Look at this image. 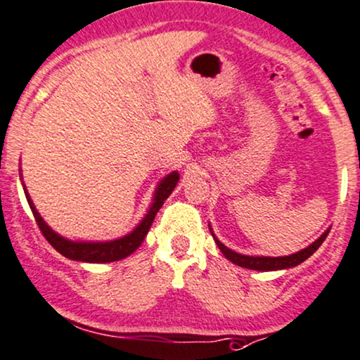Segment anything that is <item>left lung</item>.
Segmentation results:
<instances>
[{
    "label": "left lung",
    "instance_id": "left-lung-1",
    "mask_svg": "<svg viewBox=\"0 0 360 360\" xmlns=\"http://www.w3.org/2000/svg\"><path fill=\"white\" fill-rule=\"evenodd\" d=\"M210 231H211V235H213L216 245H218V248L221 250V253L229 259V262L235 263V265L243 266V268H248V270L275 271V270H285V268H293V266L300 265V263H304L307 258L311 257V255H314L315 251L319 250V246L323 243V240H326L327 235H328V231H330V229H327V231H323L322 235H320V236L317 238V240L314 241V243L307 246V248L297 251V253L288 255V257H250V255L236 253V251L229 250L228 246H224V245L221 243V241H219L218 238L214 236L213 228H211V224H210Z\"/></svg>",
    "mask_w": 360,
    "mask_h": 360
}]
</instances>
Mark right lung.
I'll list each match as a JSON object with an SVG mask.
<instances>
[{
	"instance_id": "right-lung-1",
	"label": "right lung",
	"mask_w": 360,
	"mask_h": 360,
	"mask_svg": "<svg viewBox=\"0 0 360 360\" xmlns=\"http://www.w3.org/2000/svg\"><path fill=\"white\" fill-rule=\"evenodd\" d=\"M20 179H21V184H23L21 169H20ZM177 181H179V172L177 171L169 172L164 179H161V183L158 184V188H155L153 202H150L149 210H147V213L144 218H142V221L125 236L117 238V240H109V241H73L62 235H58V233L53 231V229L45 223V219H43L40 213H38L37 207L33 205L32 198H30V194L27 191V186L25 184H23V191H25V196H27L30 210H32L34 219H37L38 228L41 229L43 236L49 240V243L53 246L58 253H62L65 258L75 259V262L110 263V262H119V259L129 257V255L134 253V251L141 246V243L144 241V238L147 235V231H149L150 224L154 221L155 214H158V211L161 210L164 201L169 198V194L174 191Z\"/></svg>"
}]
</instances>
